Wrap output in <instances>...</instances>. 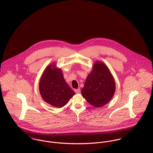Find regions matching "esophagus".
Listing matches in <instances>:
<instances>
[{
  "instance_id": "esophagus-1",
  "label": "esophagus",
  "mask_w": 153,
  "mask_h": 153,
  "mask_svg": "<svg viewBox=\"0 0 153 153\" xmlns=\"http://www.w3.org/2000/svg\"><path fill=\"white\" fill-rule=\"evenodd\" d=\"M74 91L76 93H80V88H77V89H75Z\"/></svg>"
}]
</instances>
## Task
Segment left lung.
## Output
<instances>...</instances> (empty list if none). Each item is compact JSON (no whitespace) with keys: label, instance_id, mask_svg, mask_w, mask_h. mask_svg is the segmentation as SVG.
<instances>
[{"label":"left lung","instance_id":"obj_1","mask_svg":"<svg viewBox=\"0 0 153 153\" xmlns=\"http://www.w3.org/2000/svg\"><path fill=\"white\" fill-rule=\"evenodd\" d=\"M115 91V81L109 68L100 61L95 62L82 89V96L93 106L101 107L111 100Z\"/></svg>","mask_w":153,"mask_h":153}]
</instances>
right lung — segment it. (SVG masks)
Returning <instances> with one entry per match:
<instances>
[{
  "label": "right lung",
  "instance_id": "add662e5",
  "mask_svg": "<svg viewBox=\"0 0 153 153\" xmlns=\"http://www.w3.org/2000/svg\"><path fill=\"white\" fill-rule=\"evenodd\" d=\"M39 91L45 102L57 108L67 104L75 94L66 82L62 70L54 63L44 70L39 81Z\"/></svg>",
  "mask_w": 153,
  "mask_h": 153
}]
</instances>
